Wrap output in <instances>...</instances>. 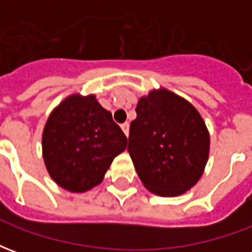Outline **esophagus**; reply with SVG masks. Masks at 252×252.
Returning <instances> with one entry per match:
<instances>
[{
  "label": "esophagus",
  "mask_w": 252,
  "mask_h": 252,
  "mask_svg": "<svg viewBox=\"0 0 252 252\" xmlns=\"http://www.w3.org/2000/svg\"><path fill=\"white\" fill-rule=\"evenodd\" d=\"M121 129L124 131L126 136H128V133H129V124L128 123H124V124H121Z\"/></svg>",
  "instance_id": "1"
}]
</instances>
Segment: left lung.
Masks as SVG:
<instances>
[{
  "mask_svg": "<svg viewBox=\"0 0 252 252\" xmlns=\"http://www.w3.org/2000/svg\"><path fill=\"white\" fill-rule=\"evenodd\" d=\"M129 128L128 153L143 185L163 197L185 193L204 173L209 133L200 113L170 90L139 99Z\"/></svg>",
  "mask_w": 252,
  "mask_h": 252,
  "instance_id": "1",
  "label": "left lung"
}]
</instances>
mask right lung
Wrapping results in <instances>:
<instances>
[{"label": "right lung", "instance_id": "1", "mask_svg": "<svg viewBox=\"0 0 252 252\" xmlns=\"http://www.w3.org/2000/svg\"><path fill=\"white\" fill-rule=\"evenodd\" d=\"M43 158L51 178L63 189L82 193L97 186L126 136L95 95H70L58 105L43 131Z\"/></svg>", "mask_w": 252, "mask_h": 252}]
</instances>
